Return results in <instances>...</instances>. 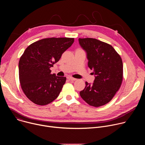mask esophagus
<instances>
[{"instance_id":"obj_1","label":"esophagus","mask_w":145,"mask_h":145,"mask_svg":"<svg viewBox=\"0 0 145 145\" xmlns=\"http://www.w3.org/2000/svg\"><path fill=\"white\" fill-rule=\"evenodd\" d=\"M68 78L69 79V81H75L76 80V78H73L72 77H68Z\"/></svg>"}]
</instances>
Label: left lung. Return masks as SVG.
<instances>
[{"label":"left lung","instance_id":"left-lung-1","mask_svg":"<svg viewBox=\"0 0 145 145\" xmlns=\"http://www.w3.org/2000/svg\"><path fill=\"white\" fill-rule=\"evenodd\" d=\"M78 41L87 53L88 66L95 75L93 84L86 82V86L80 95L91 106L105 105L121 86L123 73L121 58L111 45L98 39L79 38Z\"/></svg>","mask_w":145,"mask_h":145}]
</instances>
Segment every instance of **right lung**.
I'll return each instance as SVG.
<instances>
[{
	"label": "right lung",
	"mask_w": 145,
	"mask_h": 145,
	"mask_svg": "<svg viewBox=\"0 0 145 145\" xmlns=\"http://www.w3.org/2000/svg\"><path fill=\"white\" fill-rule=\"evenodd\" d=\"M73 42V38H44L30 45L20 57V86L27 97L35 104L47 105L58 96L67 78L51 74L50 68Z\"/></svg>",
	"instance_id": "1"
}]
</instances>
